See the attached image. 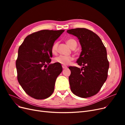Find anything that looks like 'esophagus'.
<instances>
[{"mask_svg":"<svg viewBox=\"0 0 125 125\" xmlns=\"http://www.w3.org/2000/svg\"><path fill=\"white\" fill-rule=\"evenodd\" d=\"M62 68L63 69H66L67 68V66H62Z\"/></svg>","mask_w":125,"mask_h":125,"instance_id":"1","label":"esophagus"}]
</instances>
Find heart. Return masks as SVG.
Instances as JSON below:
<instances>
[{
  "instance_id": "obj_1",
  "label": "heart",
  "mask_w": 125,
  "mask_h": 125,
  "mask_svg": "<svg viewBox=\"0 0 125 125\" xmlns=\"http://www.w3.org/2000/svg\"><path fill=\"white\" fill-rule=\"evenodd\" d=\"M67 45L71 48L73 49L75 48L77 45V42L73 39H69L66 42ZM58 43L55 42L52 45L51 48V51L52 54H55L57 52V49ZM73 60V58L72 56H67L63 55H60L57 57L55 58V62L62 64V65L67 66Z\"/></svg>"
}]
</instances>
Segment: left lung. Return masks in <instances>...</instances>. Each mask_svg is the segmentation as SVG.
<instances>
[{
	"label": "left lung",
	"instance_id": "1",
	"mask_svg": "<svg viewBox=\"0 0 125 125\" xmlns=\"http://www.w3.org/2000/svg\"><path fill=\"white\" fill-rule=\"evenodd\" d=\"M67 32L78 37L82 47L77 63L82 68L69 67L71 90L79 97L92 96L99 92L107 78L109 62L106 50L100 37L91 30L76 28Z\"/></svg>",
	"mask_w": 125,
	"mask_h": 125
}]
</instances>
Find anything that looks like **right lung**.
<instances>
[{
	"label": "right lung",
	"instance_id": "right-lung-1",
	"mask_svg": "<svg viewBox=\"0 0 125 125\" xmlns=\"http://www.w3.org/2000/svg\"><path fill=\"white\" fill-rule=\"evenodd\" d=\"M65 30H43L25 37L18 50L16 60L17 78L29 96L37 100L50 97L54 91L57 78L62 73V65L50 64L51 48Z\"/></svg>",
	"mask_w": 125,
	"mask_h": 125
}]
</instances>
